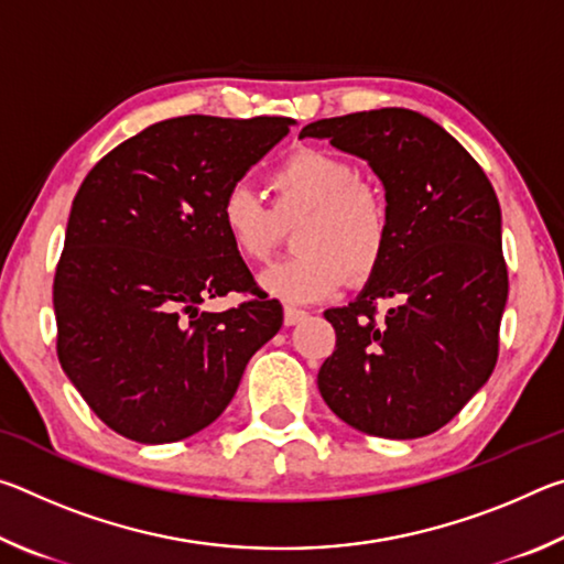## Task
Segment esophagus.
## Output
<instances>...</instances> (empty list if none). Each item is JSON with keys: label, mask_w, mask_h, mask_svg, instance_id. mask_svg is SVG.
Masks as SVG:
<instances>
[{"label": "esophagus", "mask_w": 564, "mask_h": 564, "mask_svg": "<svg viewBox=\"0 0 564 564\" xmlns=\"http://www.w3.org/2000/svg\"><path fill=\"white\" fill-rule=\"evenodd\" d=\"M308 318V313L301 311V308H293V305H285L283 308V323L285 326H295V323H301Z\"/></svg>", "instance_id": "obj_1"}]
</instances>
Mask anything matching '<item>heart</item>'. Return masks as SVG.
I'll list each match as a JSON object with an SVG mask.
<instances>
[{
    "label": "heart",
    "mask_w": 564,
    "mask_h": 564,
    "mask_svg": "<svg viewBox=\"0 0 564 564\" xmlns=\"http://www.w3.org/2000/svg\"><path fill=\"white\" fill-rule=\"evenodd\" d=\"M275 212L246 181L224 191L218 221L243 261L261 263L279 243L281 224L303 216L293 246L299 253L259 275V289L291 305L316 303L356 279H368L386 259L388 208L362 184L360 169L333 151L301 149L273 171Z\"/></svg>",
    "instance_id": "obj_1"
}]
</instances>
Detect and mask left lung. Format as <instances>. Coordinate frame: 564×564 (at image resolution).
I'll return each instance as SVG.
<instances>
[{"label": "left lung", "mask_w": 564, "mask_h": 564, "mask_svg": "<svg viewBox=\"0 0 564 564\" xmlns=\"http://www.w3.org/2000/svg\"><path fill=\"white\" fill-rule=\"evenodd\" d=\"M303 137L368 161L390 218L386 259L356 301L323 313L336 350L318 370L321 395L366 435L441 431L498 362L508 269L492 184L460 141L410 109L321 119ZM383 297L397 305L376 322Z\"/></svg>", "instance_id": "left-lung-1"}]
</instances>
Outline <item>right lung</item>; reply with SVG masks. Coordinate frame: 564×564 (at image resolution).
Returning a JSON list of instances; mask_svg holds the SVG:
<instances>
[{"label":"right lung","mask_w":564,"mask_h":564,"mask_svg":"<svg viewBox=\"0 0 564 564\" xmlns=\"http://www.w3.org/2000/svg\"><path fill=\"white\" fill-rule=\"evenodd\" d=\"M293 123L202 113L151 123L76 191L54 275L56 352L87 405L129 441L176 443L212 425L281 330V305L265 295L224 313L202 303L256 293L218 202Z\"/></svg>","instance_id":"add662e5"}]
</instances>
